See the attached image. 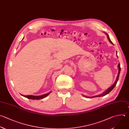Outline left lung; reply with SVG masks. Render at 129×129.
<instances>
[{
  "label": "left lung",
  "instance_id": "8db88e82",
  "mask_svg": "<svg viewBox=\"0 0 129 129\" xmlns=\"http://www.w3.org/2000/svg\"><path fill=\"white\" fill-rule=\"evenodd\" d=\"M106 35H107V38H108V39L109 41H110V42L111 43V44H113L112 42L111 41V40L110 39V38L109 37L108 35L107 34H106ZM116 55H117V54H116ZM118 70H119L118 74V75H117V77H116V80H115V81L114 83L112 85V86H111L110 88H109L108 89H107V90L105 92H104L103 94H101V95H99L95 96L89 97V98H95V97H101V96H105L106 95L108 94L109 92H111V91L114 89V88L115 87V85H116V83H117V81H118V78H119V73H120V64H119V63L118 64Z\"/></svg>",
  "mask_w": 129,
  "mask_h": 129
}]
</instances>
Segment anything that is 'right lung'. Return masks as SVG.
<instances>
[{
  "mask_svg": "<svg viewBox=\"0 0 129 129\" xmlns=\"http://www.w3.org/2000/svg\"><path fill=\"white\" fill-rule=\"evenodd\" d=\"M51 92L46 94H45V95H41V96H32V95H27V96H24V95H22L23 96L27 98H28L29 99H33V100H39V99H43L45 97H46L48 95H49L50 94Z\"/></svg>",
  "mask_w": 129,
  "mask_h": 129,
  "instance_id": "obj_1",
  "label": "right lung"
}]
</instances>
